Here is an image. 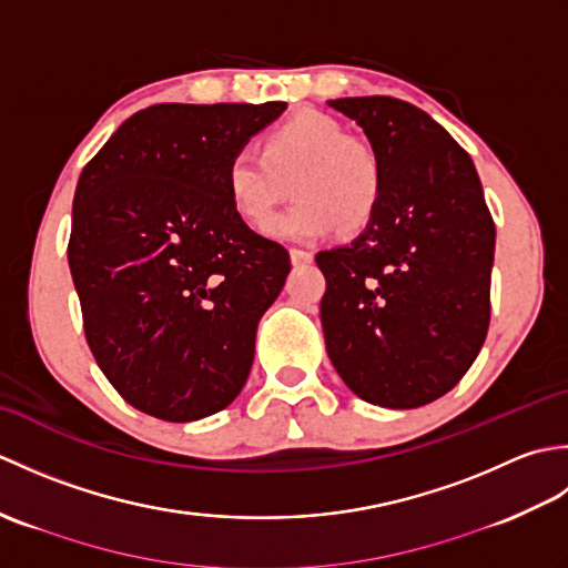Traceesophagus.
<instances>
[{"mask_svg":"<svg viewBox=\"0 0 568 568\" xmlns=\"http://www.w3.org/2000/svg\"><path fill=\"white\" fill-rule=\"evenodd\" d=\"M312 251H303V248H291V261L293 265H305V263H312Z\"/></svg>","mask_w":568,"mask_h":568,"instance_id":"esophagus-1","label":"esophagus"}]
</instances>
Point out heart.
I'll list each match as a JSON object with an SVG mask.
<instances>
[{"label": "heart", "mask_w": 568, "mask_h": 568, "mask_svg": "<svg viewBox=\"0 0 568 568\" xmlns=\"http://www.w3.org/2000/svg\"><path fill=\"white\" fill-rule=\"evenodd\" d=\"M224 183L234 210L253 229L268 224L293 183L297 202L271 222L268 234L312 241L336 224L358 229L371 220L381 197V163L364 141L348 139L336 119L303 112L271 129L261 153L234 151Z\"/></svg>", "instance_id": "b5f03b06"}]
</instances>
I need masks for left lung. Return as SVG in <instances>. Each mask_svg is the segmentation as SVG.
<instances>
[{
  "label": "left lung",
  "instance_id": "obj_1",
  "mask_svg": "<svg viewBox=\"0 0 568 568\" xmlns=\"http://www.w3.org/2000/svg\"><path fill=\"white\" fill-rule=\"evenodd\" d=\"M329 106L368 136L381 197L352 244L317 253L327 354L361 400L422 407L486 342L496 224L470 155L427 112L395 98Z\"/></svg>",
  "mask_w": 568,
  "mask_h": 568
}]
</instances>
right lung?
I'll return each mask as SVG.
<instances>
[{
    "label": "right lung",
    "instance_id": "add662e5",
    "mask_svg": "<svg viewBox=\"0 0 568 568\" xmlns=\"http://www.w3.org/2000/svg\"><path fill=\"white\" fill-rule=\"evenodd\" d=\"M285 106L153 104L84 165L72 283L94 361L141 413L202 419L244 388L291 256L241 220L224 171Z\"/></svg>",
    "mask_w": 568,
    "mask_h": 568
}]
</instances>
